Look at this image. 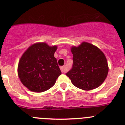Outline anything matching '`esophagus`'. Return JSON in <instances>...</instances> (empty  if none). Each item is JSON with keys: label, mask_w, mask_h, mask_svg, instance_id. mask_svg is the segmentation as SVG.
<instances>
[{"label": "esophagus", "mask_w": 125, "mask_h": 125, "mask_svg": "<svg viewBox=\"0 0 125 125\" xmlns=\"http://www.w3.org/2000/svg\"><path fill=\"white\" fill-rule=\"evenodd\" d=\"M60 69H61V72H62V73H65V72H66V71H67V70H66V69H65V66H61V67H60Z\"/></svg>", "instance_id": "1"}]
</instances>
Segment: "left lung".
Returning a JSON list of instances; mask_svg holds the SVG:
<instances>
[{"instance_id": "obj_1", "label": "left lung", "mask_w": 125, "mask_h": 125, "mask_svg": "<svg viewBox=\"0 0 125 125\" xmlns=\"http://www.w3.org/2000/svg\"><path fill=\"white\" fill-rule=\"evenodd\" d=\"M72 69L66 75L78 88L90 91L99 87L107 76L109 67L104 53L95 45L82 42L70 49Z\"/></svg>"}]
</instances>
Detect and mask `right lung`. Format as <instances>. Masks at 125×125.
<instances>
[{
    "instance_id": "add662e5",
    "label": "right lung",
    "mask_w": 125,
    "mask_h": 125,
    "mask_svg": "<svg viewBox=\"0 0 125 125\" xmlns=\"http://www.w3.org/2000/svg\"><path fill=\"white\" fill-rule=\"evenodd\" d=\"M57 45L46 42L31 45L22 54L18 66L21 83L28 89L42 92L51 88L61 74L54 54Z\"/></svg>"
}]
</instances>
